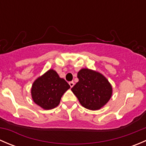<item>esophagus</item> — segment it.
Returning a JSON list of instances; mask_svg holds the SVG:
<instances>
[{
	"mask_svg": "<svg viewBox=\"0 0 146 146\" xmlns=\"http://www.w3.org/2000/svg\"><path fill=\"white\" fill-rule=\"evenodd\" d=\"M69 85H70V88H73V86H74V82L73 81H70V82H69Z\"/></svg>",
	"mask_w": 146,
	"mask_h": 146,
	"instance_id": "34e87169",
	"label": "esophagus"
}]
</instances>
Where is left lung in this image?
<instances>
[{
  "label": "left lung",
  "instance_id": "left-lung-1",
  "mask_svg": "<svg viewBox=\"0 0 146 146\" xmlns=\"http://www.w3.org/2000/svg\"><path fill=\"white\" fill-rule=\"evenodd\" d=\"M78 82L71 88L80 104L90 110L104 107L112 95V86L100 72L82 68L78 73Z\"/></svg>",
  "mask_w": 146,
  "mask_h": 146
}]
</instances>
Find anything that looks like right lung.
<instances>
[{
  "label": "right lung",
  "instance_id": "1",
  "mask_svg": "<svg viewBox=\"0 0 146 146\" xmlns=\"http://www.w3.org/2000/svg\"><path fill=\"white\" fill-rule=\"evenodd\" d=\"M69 88L68 83L56 70L49 69L34 81L31 95L38 106L46 110H51L59 104L61 97Z\"/></svg>",
  "mask_w": 146,
  "mask_h": 146
}]
</instances>
